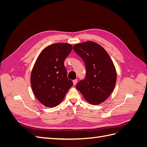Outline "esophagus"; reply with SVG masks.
<instances>
[{
  "label": "esophagus",
  "instance_id": "34e87169",
  "mask_svg": "<svg viewBox=\"0 0 147 147\" xmlns=\"http://www.w3.org/2000/svg\"><path fill=\"white\" fill-rule=\"evenodd\" d=\"M73 83H74V85H75V84H77V79L74 80H73Z\"/></svg>",
  "mask_w": 147,
  "mask_h": 147
}]
</instances>
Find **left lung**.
Returning <instances> with one entry per match:
<instances>
[{
	"label": "left lung",
	"mask_w": 147,
	"mask_h": 147,
	"mask_svg": "<svg viewBox=\"0 0 147 147\" xmlns=\"http://www.w3.org/2000/svg\"><path fill=\"white\" fill-rule=\"evenodd\" d=\"M73 49L83 59L86 70L77 89L90 104L102 103L116 84L117 72L112 59L103 47L91 41L76 44Z\"/></svg>",
	"instance_id": "1"
}]
</instances>
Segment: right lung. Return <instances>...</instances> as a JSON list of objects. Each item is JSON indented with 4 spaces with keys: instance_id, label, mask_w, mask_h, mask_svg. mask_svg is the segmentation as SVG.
Here are the masks:
<instances>
[{
    "instance_id": "add662e5",
    "label": "right lung",
    "mask_w": 147,
    "mask_h": 147,
    "mask_svg": "<svg viewBox=\"0 0 147 147\" xmlns=\"http://www.w3.org/2000/svg\"><path fill=\"white\" fill-rule=\"evenodd\" d=\"M72 47L57 43L46 47L39 55L32 70L30 84L34 95L48 107H54L64 98L73 82L67 76L64 62Z\"/></svg>"
}]
</instances>
